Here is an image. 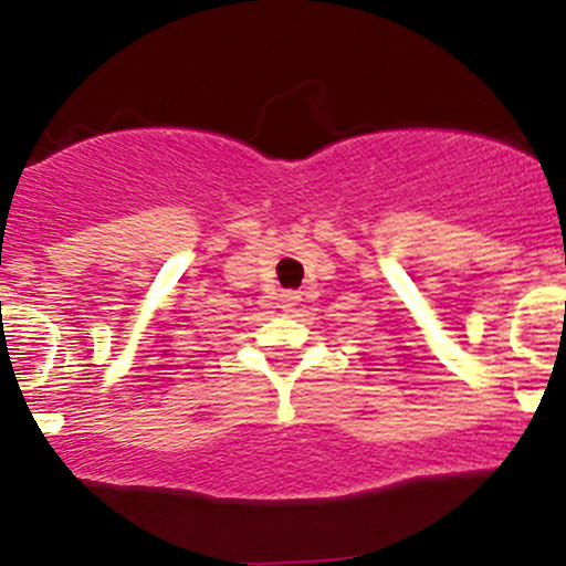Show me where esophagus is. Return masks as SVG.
<instances>
[{
    "label": "esophagus",
    "mask_w": 566,
    "mask_h": 566,
    "mask_svg": "<svg viewBox=\"0 0 566 566\" xmlns=\"http://www.w3.org/2000/svg\"><path fill=\"white\" fill-rule=\"evenodd\" d=\"M297 301H301V295H297V292H284V295H282V308L284 311H292L297 305Z\"/></svg>",
    "instance_id": "esophagus-1"
}]
</instances>
